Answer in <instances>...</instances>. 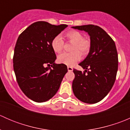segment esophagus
<instances>
[{"label": "esophagus", "instance_id": "obj_1", "mask_svg": "<svg viewBox=\"0 0 130 130\" xmlns=\"http://www.w3.org/2000/svg\"><path fill=\"white\" fill-rule=\"evenodd\" d=\"M67 69H68V71H69V72H72V71H73V68L71 67L68 66V67H67Z\"/></svg>", "mask_w": 130, "mask_h": 130}]
</instances>
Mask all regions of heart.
<instances>
[{
	"label": "heart",
	"mask_w": 130,
	"mask_h": 130,
	"mask_svg": "<svg viewBox=\"0 0 130 130\" xmlns=\"http://www.w3.org/2000/svg\"><path fill=\"white\" fill-rule=\"evenodd\" d=\"M65 37L72 43H73L72 48V53H63L58 57V61L60 63L67 65H73L78 61L82 55H86L89 53L90 48V41L84 36L80 32L77 31H70L67 32ZM64 42L60 36L55 37L52 41L51 46L55 53H59L63 50Z\"/></svg>",
	"instance_id": "1"
}]
</instances>
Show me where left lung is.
I'll list each match as a JSON object with an SVG mask.
<instances>
[{"mask_svg": "<svg viewBox=\"0 0 130 130\" xmlns=\"http://www.w3.org/2000/svg\"><path fill=\"white\" fill-rule=\"evenodd\" d=\"M72 27L87 32L90 40L89 53L78 64L85 70H73V94L83 103L95 104L107 95L116 80L118 58L115 43L99 26L89 24Z\"/></svg>", "mask_w": 130, "mask_h": 130, "instance_id": "obj_1", "label": "left lung"}]
</instances>
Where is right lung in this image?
<instances>
[{
	"label": "right lung",
	"mask_w": 130,
	"mask_h": 130,
	"mask_svg": "<svg viewBox=\"0 0 130 130\" xmlns=\"http://www.w3.org/2000/svg\"><path fill=\"white\" fill-rule=\"evenodd\" d=\"M67 26L38 21L27 27L17 40L14 73L21 89L33 101L43 103L53 98L67 72L66 65L55 63L57 57L51 46L52 40Z\"/></svg>",
	"instance_id": "1"
}]
</instances>
